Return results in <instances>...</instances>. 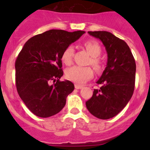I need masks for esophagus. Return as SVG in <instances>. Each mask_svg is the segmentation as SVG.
<instances>
[{
  "instance_id": "34e87169",
  "label": "esophagus",
  "mask_w": 150,
  "mask_h": 150,
  "mask_svg": "<svg viewBox=\"0 0 150 150\" xmlns=\"http://www.w3.org/2000/svg\"><path fill=\"white\" fill-rule=\"evenodd\" d=\"M83 88V86H79V85L75 84V88H76V89H80V88Z\"/></svg>"
}]
</instances>
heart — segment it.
Instances as JSON below:
<instances>
[{"label": "heart", "instance_id": "1", "mask_svg": "<svg viewBox=\"0 0 150 150\" xmlns=\"http://www.w3.org/2000/svg\"><path fill=\"white\" fill-rule=\"evenodd\" d=\"M85 47L91 56L90 63L97 71H100L102 68V62L98 57L101 54V48L96 41L90 40L85 43ZM74 48L70 46L64 50L62 55V60L64 63L70 65L73 62ZM93 70L90 67L74 66L67 69L65 76L67 79L74 83L82 84L91 79L93 76Z\"/></svg>", "mask_w": 150, "mask_h": 150}]
</instances>
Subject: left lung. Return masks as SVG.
<instances>
[{
  "mask_svg": "<svg viewBox=\"0 0 150 150\" xmlns=\"http://www.w3.org/2000/svg\"><path fill=\"white\" fill-rule=\"evenodd\" d=\"M101 41L107 52L105 70L97 84L93 95L86 102L90 113L100 120H108L121 112L133 95L136 64L129 46L108 31H88Z\"/></svg>",
  "mask_w": 150,
  "mask_h": 150,
  "instance_id": "obj_1",
  "label": "left lung"
}]
</instances>
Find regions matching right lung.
I'll return each instance as SVG.
<instances>
[{"instance_id": "right-lung-1", "label": "right lung", "mask_w": 150, "mask_h": 150, "mask_svg": "<svg viewBox=\"0 0 150 150\" xmlns=\"http://www.w3.org/2000/svg\"><path fill=\"white\" fill-rule=\"evenodd\" d=\"M84 33L52 29L30 38L18 54L15 63L17 91L37 116L47 118L57 114L74 91L71 81H60L64 74L62 55Z\"/></svg>"}]
</instances>
